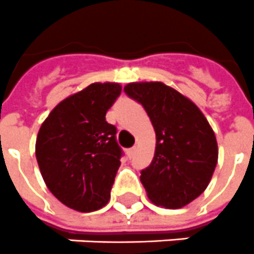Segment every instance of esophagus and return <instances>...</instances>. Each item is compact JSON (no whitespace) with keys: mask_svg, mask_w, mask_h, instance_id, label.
<instances>
[{"mask_svg":"<svg viewBox=\"0 0 254 254\" xmlns=\"http://www.w3.org/2000/svg\"><path fill=\"white\" fill-rule=\"evenodd\" d=\"M135 153H136V147H132L129 148V149H127V155H128L129 159H132L133 156H135Z\"/></svg>","mask_w":254,"mask_h":254,"instance_id":"obj_1","label":"esophagus"}]
</instances>
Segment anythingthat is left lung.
<instances>
[{
  "label": "left lung",
  "instance_id": "left-lung-1",
  "mask_svg": "<svg viewBox=\"0 0 254 254\" xmlns=\"http://www.w3.org/2000/svg\"><path fill=\"white\" fill-rule=\"evenodd\" d=\"M125 92L147 111L156 132L151 165L140 181L157 206L181 208L206 190L218 164V143L195 103L160 81L131 82Z\"/></svg>",
  "mask_w": 254,
  "mask_h": 254
}]
</instances>
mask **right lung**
<instances>
[{
  "label": "right lung",
  "instance_id": "add662e5",
  "mask_svg": "<svg viewBox=\"0 0 254 254\" xmlns=\"http://www.w3.org/2000/svg\"><path fill=\"white\" fill-rule=\"evenodd\" d=\"M121 92L117 82H94L63 99L40 126L35 155L42 177L72 210L92 212L110 199L122 149L106 113Z\"/></svg>",
  "mask_w": 254,
  "mask_h": 254
}]
</instances>
